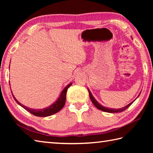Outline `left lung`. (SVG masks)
Masks as SVG:
<instances>
[{
    "mask_svg": "<svg viewBox=\"0 0 153 153\" xmlns=\"http://www.w3.org/2000/svg\"><path fill=\"white\" fill-rule=\"evenodd\" d=\"M88 89V91H89V97H90V99H91V100L92 101V102L93 103V105H95L97 108H98L99 110H102V111H103V112H108V113H117V112H123V111H124V110H126L127 108H128V107H129L131 105V104L134 102L135 100V99L137 98V97L139 96V95H140V93H139V96L137 97V98H136L134 101H132L131 102H130L129 104H128V105H126V106H124V107H123V108H116V109H114V108H107V107H105V106H103L102 105H100V104L97 101V100L95 99V97H94L93 96V95L91 94V91H89V89Z\"/></svg>",
    "mask_w": 153,
    "mask_h": 153,
    "instance_id": "obj_1",
    "label": "left lung"
}]
</instances>
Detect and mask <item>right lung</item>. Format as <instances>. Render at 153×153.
Returning <instances> with one entry per match:
<instances>
[{
  "label": "right lung",
  "mask_w": 153,
  "mask_h": 153,
  "mask_svg": "<svg viewBox=\"0 0 153 153\" xmlns=\"http://www.w3.org/2000/svg\"><path fill=\"white\" fill-rule=\"evenodd\" d=\"M9 83H10V82H9ZM71 85H72V83H70L68 84L66 87H64V89L62 91L60 96L58 97L57 100L54 103L52 104V105H50L49 106L46 107V108H42V109L31 108H29L27 106H25V105H23L22 104H21L17 99H16V97L14 96V95H13L12 92V94L14 100H16V102H17L19 106L23 107V108H24L25 110H26L29 112H30L31 114H33L36 116L47 117V116H49L53 114H54L59 112L60 110L63 108L65 105V102H66L67 90Z\"/></svg>",
  "instance_id": "1"
}]
</instances>
